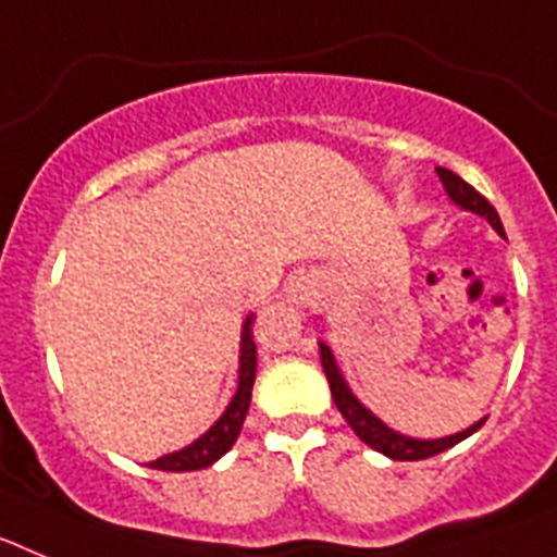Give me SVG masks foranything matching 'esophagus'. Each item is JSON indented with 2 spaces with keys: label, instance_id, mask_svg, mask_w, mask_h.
I'll return each instance as SVG.
<instances>
[{
  "label": "esophagus",
  "instance_id": "34e87169",
  "mask_svg": "<svg viewBox=\"0 0 557 557\" xmlns=\"http://www.w3.org/2000/svg\"><path fill=\"white\" fill-rule=\"evenodd\" d=\"M314 295H318V289H314V282L307 278V275H301V278H295V282L289 284V301H293L295 307H307V304H312Z\"/></svg>",
  "mask_w": 557,
  "mask_h": 557
}]
</instances>
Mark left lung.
I'll return each instance as SVG.
<instances>
[{
	"label": "left lung",
	"mask_w": 557,
	"mask_h": 557,
	"mask_svg": "<svg viewBox=\"0 0 557 557\" xmlns=\"http://www.w3.org/2000/svg\"><path fill=\"white\" fill-rule=\"evenodd\" d=\"M437 178H441V184H444L446 195H449L460 209L474 211V214L485 218L491 225H494L496 234L505 236V228H502V220L499 214H496V209L488 203V200L482 198L474 186L466 184L460 175H455L451 170H444V166H437ZM321 362H323V373H326L329 379V387H332V398H334V405H337L339 416L346 418L348 426L357 432L359 441H366L371 449L382 451V455L391 457V460H426V457H435L441 455V451L451 449L455 444H460V441H466L469 435H474V432L485 424V418H482V421L471 424L469 430H462L449 437H435V441H418V437L393 432L391 426L382 424V421H379V418L373 416V412L368 410L357 396H354L351 387H348L346 379H343V373H339L337 362H334L332 348H329L326 343H321Z\"/></svg>",
	"instance_id": "obj_1"
}]
</instances>
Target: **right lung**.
<instances>
[{
	"label": "right lung",
	"instance_id": "add662e5",
	"mask_svg": "<svg viewBox=\"0 0 557 557\" xmlns=\"http://www.w3.org/2000/svg\"><path fill=\"white\" fill-rule=\"evenodd\" d=\"M256 379V343H253V314H248V321L243 326V346H239V387H236L231 405L225 407V412L220 416V421L211 426L206 435H200L195 444H189L186 449L172 451V455L159 457V460L150 462V469L159 471H198L218 462L225 451L234 446V441L239 437L243 430V421L248 416L250 407V391H253Z\"/></svg>",
	"mask_w": 557,
	"mask_h": 557
}]
</instances>
